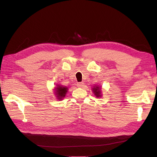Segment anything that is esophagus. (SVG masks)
I'll return each instance as SVG.
<instances>
[{"instance_id":"obj_1","label":"esophagus","mask_w":157,"mask_h":157,"mask_svg":"<svg viewBox=\"0 0 157 157\" xmlns=\"http://www.w3.org/2000/svg\"><path fill=\"white\" fill-rule=\"evenodd\" d=\"M84 86V83L83 82H78L77 84V86L79 87V88H81V87H83Z\"/></svg>"}]
</instances>
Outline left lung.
Masks as SVG:
<instances>
[{
	"label": "left lung",
	"instance_id": "1",
	"mask_svg": "<svg viewBox=\"0 0 157 157\" xmlns=\"http://www.w3.org/2000/svg\"><path fill=\"white\" fill-rule=\"evenodd\" d=\"M93 90H94V93L95 94V95H96V97L98 98V97L101 96V95H100L101 92H100V90H99V87H96V88H93Z\"/></svg>",
	"mask_w": 157,
	"mask_h": 157
}]
</instances>
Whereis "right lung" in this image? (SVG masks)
<instances>
[{
    "mask_svg": "<svg viewBox=\"0 0 157 157\" xmlns=\"http://www.w3.org/2000/svg\"><path fill=\"white\" fill-rule=\"evenodd\" d=\"M56 94L57 96L58 97V99H62L65 97L66 93L67 92V88L64 87V86H59L56 87Z\"/></svg>",
    "mask_w": 157,
    "mask_h": 157,
    "instance_id": "right-lung-1",
    "label": "right lung"
}]
</instances>
